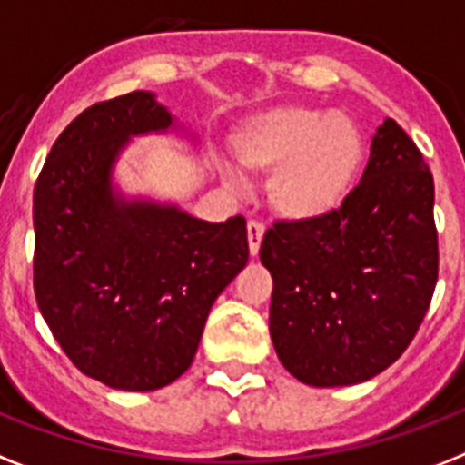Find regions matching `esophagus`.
Masks as SVG:
<instances>
[{
    "label": "esophagus",
    "mask_w": 465,
    "mask_h": 465,
    "mask_svg": "<svg viewBox=\"0 0 465 465\" xmlns=\"http://www.w3.org/2000/svg\"><path fill=\"white\" fill-rule=\"evenodd\" d=\"M263 232H266V225L261 223V221H256V218H252V221L247 223V240H249V252H252V256L259 254Z\"/></svg>",
    "instance_id": "obj_1"
}]
</instances>
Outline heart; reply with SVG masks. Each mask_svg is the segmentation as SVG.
Segmentation results:
<instances>
[{
    "label": "heart",
    "mask_w": 465,
    "mask_h": 465,
    "mask_svg": "<svg viewBox=\"0 0 465 465\" xmlns=\"http://www.w3.org/2000/svg\"><path fill=\"white\" fill-rule=\"evenodd\" d=\"M232 147L240 168L271 173L268 202L292 221L335 211L363 159L361 130L351 118L306 106L263 111L237 133Z\"/></svg>",
    "instance_id": "heart-1"
}]
</instances>
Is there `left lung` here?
<instances>
[{"label":"left lung","mask_w":465,"mask_h":465,"mask_svg":"<svg viewBox=\"0 0 465 465\" xmlns=\"http://www.w3.org/2000/svg\"><path fill=\"white\" fill-rule=\"evenodd\" d=\"M432 206L430 168L387 118L342 206L266 230L259 256L273 275L271 337L294 378L356 385L404 354L437 285Z\"/></svg>","instance_id":"left-lung-1"}]
</instances>
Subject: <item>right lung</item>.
Masks as SVG:
<instances>
[{"label": "right lung", "instance_id": "obj_1", "mask_svg": "<svg viewBox=\"0 0 465 465\" xmlns=\"http://www.w3.org/2000/svg\"><path fill=\"white\" fill-rule=\"evenodd\" d=\"M171 121L142 90L92 104L35 183L37 306L73 366L116 390H159L185 373L211 304L249 259L244 216L206 223L111 194L128 137Z\"/></svg>", "mask_w": 465, "mask_h": 465}]
</instances>
